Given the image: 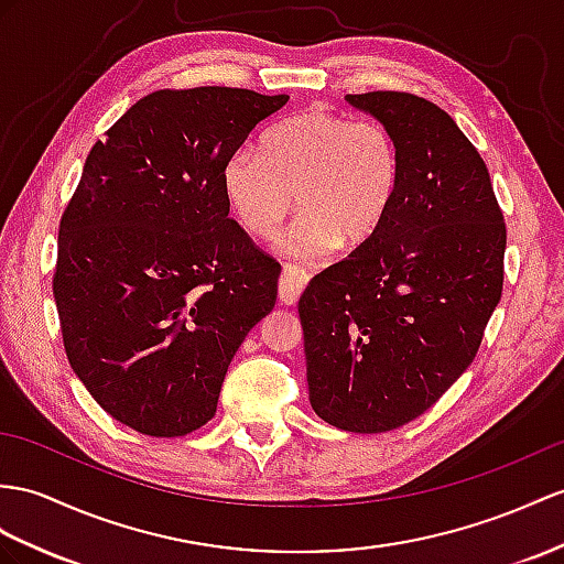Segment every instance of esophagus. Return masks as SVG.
<instances>
[{"mask_svg":"<svg viewBox=\"0 0 564 564\" xmlns=\"http://www.w3.org/2000/svg\"><path fill=\"white\" fill-rule=\"evenodd\" d=\"M311 280V274L304 270V268H296L292 263H286L282 268V278H280V284H278V294H280V301L284 306H294L301 292L306 290V284Z\"/></svg>","mask_w":564,"mask_h":564,"instance_id":"obj_1","label":"esophagus"}]
</instances>
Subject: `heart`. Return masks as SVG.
<instances>
[{
    "label": "heart",
    "mask_w": 564,
    "mask_h": 564,
    "mask_svg": "<svg viewBox=\"0 0 564 564\" xmlns=\"http://www.w3.org/2000/svg\"><path fill=\"white\" fill-rule=\"evenodd\" d=\"M402 178L390 129L311 107L263 133V155L241 145L223 167V191L239 225L268 239L296 196L301 215L280 241L284 253L315 260L339 241L364 243L386 223Z\"/></svg>",
    "instance_id": "1"
}]
</instances>
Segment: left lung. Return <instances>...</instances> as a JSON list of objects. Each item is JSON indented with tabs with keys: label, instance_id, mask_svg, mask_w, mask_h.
<instances>
[{
	"label": "left lung",
	"instance_id": "obj_1",
	"mask_svg": "<svg viewBox=\"0 0 564 564\" xmlns=\"http://www.w3.org/2000/svg\"><path fill=\"white\" fill-rule=\"evenodd\" d=\"M402 155L386 223L299 299L308 400L341 431L386 433L452 388L502 296L507 229L484 158L411 93L347 95Z\"/></svg>",
	"mask_w": 564,
	"mask_h": 564
}]
</instances>
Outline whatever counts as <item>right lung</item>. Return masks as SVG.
Segmentation results:
<instances>
[{"instance_id":"1","label":"right lung","mask_w":564,"mask_h":564,"mask_svg":"<svg viewBox=\"0 0 564 564\" xmlns=\"http://www.w3.org/2000/svg\"><path fill=\"white\" fill-rule=\"evenodd\" d=\"M286 100L155 90L86 158L52 292L74 373L133 431L176 437L208 423L243 337L274 306L282 268L229 217L223 167Z\"/></svg>"}]
</instances>
